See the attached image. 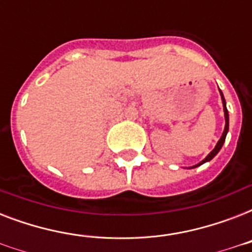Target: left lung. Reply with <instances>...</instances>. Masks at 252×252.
<instances>
[{
	"instance_id": "8db88e82",
	"label": "left lung",
	"mask_w": 252,
	"mask_h": 252,
	"mask_svg": "<svg viewBox=\"0 0 252 252\" xmlns=\"http://www.w3.org/2000/svg\"><path fill=\"white\" fill-rule=\"evenodd\" d=\"M220 94H221V99H222V104H223V112H225V122H226V124H225V129H223V133H222V136H221V138H220V140H219V142H217V145H216V148H215V149L212 150L211 153L208 154V156H207V158H205V159H204V161H201V162H200V163H199V165L193 166V167H197V166L203 165V163H205V162L211 161L212 158L215 157L216 154H217V153H219V152H220V149H221V148H222L223 142H225V138H226V133H227V130H229V112H227V108H226V102H225V98H223V95H222V93H221V90H220Z\"/></svg>"
}]
</instances>
